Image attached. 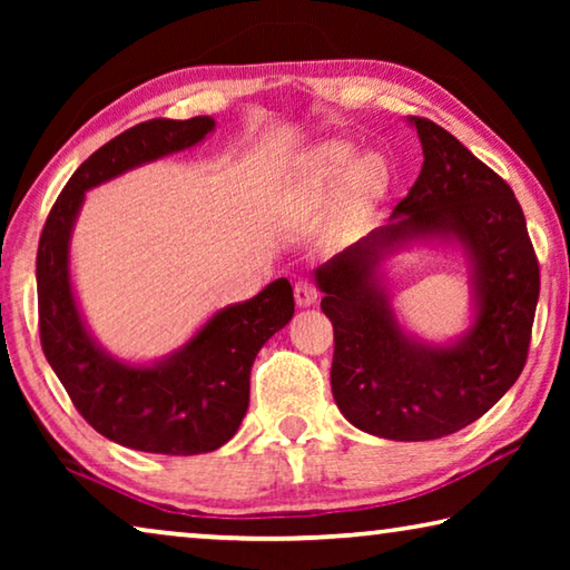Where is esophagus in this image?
<instances>
[{"instance_id": "esophagus-1", "label": "esophagus", "mask_w": 570, "mask_h": 570, "mask_svg": "<svg viewBox=\"0 0 570 570\" xmlns=\"http://www.w3.org/2000/svg\"><path fill=\"white\" fill-rule=\"evenodd\" d=\"M294 298L298 306H312L316 298H320V286H316L312 278H298L294 286Z\"/></svg>"}]
</instances>
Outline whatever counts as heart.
<instances>
[{"label": "heart", "mask_w": 570, "mask_h": 570, "mask_svg": "<svg viewBox=\"0 0 570 570\" xmlns=\"http://www.w3.org/2000/svg\"><path fill=\"white\" fill-rule=\"evenodd\" d=\"M350 148L344 146H330L324 148L316 160L312 163V170L306 176V193L312 196H324L326 190L334 186V180L342 176V170L350 160ZM384 166L380 158H362L360 163H354L352 170L346 173V178L342 183L340 198L346 208H360L366 200H372L384 186Z\"/></svg>", "instance_id": "1"}]
</instances>
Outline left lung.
I'll use <instances>...</instances> for the list:
<instances>
[{
	"mask_svg": "<svg viewBox=\"0 0 570 570\" xmlns=\"http://www.w3.org/2000/svg\"><path fill=\"white\" fill-rule=\"evenodd\" d=\"M424 163L392 218L316 272L334 326L336 407L370 435L420 442L482 417L523 372L540 292L538 256L508 183L428 118H412ZM452 233L469 248L479 320L455 347L414 345L401 334L373 278L392 239Z\"/></svg>",
	"mask_w": 570,
	"mask_h": 570,
	"instance_id": "1",
	"label": "left lung"
}]
</instances>
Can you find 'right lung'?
<instances>
[{"label":"right lung","instance_id":"obj_1","mask_svg":"<svg viewBox=\"0 0 570 570\" xmlns=\"http://www.w3.org/2000/svg\"><path fill=\"white\" fill-rule=\"evenodd\" d=\"M210 128L214 120L198 115L153 118L115 135L67 180L37 248V312L47 362L90 428L118 445L156 455H200L236 435L248 410L250 366L268 336L292 320L294 288L276 278L250 302L218 312L170 360L128 366L85 332L67 274V244L85 190L196 146Z\"/></svg>","mask_w":570,"mask_h":570}]
</instances>
